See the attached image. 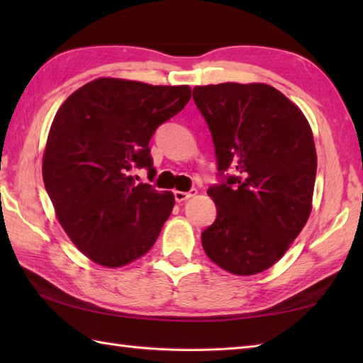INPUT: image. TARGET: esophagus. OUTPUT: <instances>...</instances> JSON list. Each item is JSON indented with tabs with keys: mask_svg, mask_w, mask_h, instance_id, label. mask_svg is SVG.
I'll return each mask as SVG.
<instances>
[{
	"mask_svg": "<svg viewBox=\"0 0 363 363\" xmlns=\"http://www.w3.org/2000/svg\"><path fill=\"white\" fill-rule=\"evenodd\" d=\"M196 195V189H191V190H189V191H179V190H176L174 191V199L177 203H182V201H186V199H189V198H191V196H195Z\"/></svg>",
	"mask_w": 363,
	"mask_h": 363,
	"instance_id": "esophagus-1",
	"label": "esophagus"
}]
</instances>
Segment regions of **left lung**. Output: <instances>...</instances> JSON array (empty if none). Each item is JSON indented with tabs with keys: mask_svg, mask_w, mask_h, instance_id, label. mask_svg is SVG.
Masks as SVG:
<instances>
[{
	"mask_svg": "<svg viewBox=\"0 0 363 363\" xmlns=\"http://www.w3.org/2000/svg\"><path fill=\"white\" fill-rule=\"evenodd\" d=\"M221 184L207 190L217 218L203 230L213 264L238 276L274 265L312 211L317 151L296 104L267 84L196 86ZM228 169L233 175H225Z\"/></svg>",
	"mask_w": 363,
	"mask_h": 363,
	"instance_id": "1",
	"label": "left lung"
}]
</instances>
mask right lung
Masks as SVG:
<instances>
[{
	"label": "right lung",
	"instance_id": "right-lung-1",
	"mask_svg": "<svg viewBox=\"0 0 363 363\" xmlns=\"http://www.w3.org/2000/svg\"><path fill=\"white\" fill-rule=\"evenodd\" d=\"M190 96L189 86L99 78L59 107L43 152V182L60 226L90 260L118 268L157 240L174 196L135 184L130 172L154 176L151 137Z\"/></svg>",
	"mask_w": 363,
	"mask_h": 363
}]
</instances>
